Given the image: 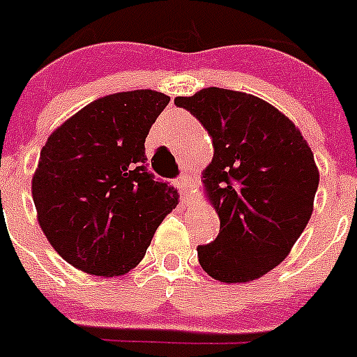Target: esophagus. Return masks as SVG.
<instances>
[{
    "label": "esophagus",
    "instance_id": "34e87169",
    "mask_svg": "<svg viewBox=\"0 0 357 357\" xmlns=\"http://www.w3.org/2000/svg\"><path fill=\"white\" fill-rule=\"evenodd\" d=\"M175 185L178 188V191H181L182 195V199H188L189 198V188H191V182H189V175H182L178 176L175 181Z\"/></svg>",
    "mask_w": 357,
    "mask_h": 357
}]
</instances>
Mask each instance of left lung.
I'll return each mask as SVG.
<instances>
[{
  "label": "left lung",
  "instance_id": "left-lung-1",
  "mask_svg": "<svg viewBox=\"0 0 357 357\" xmlns=\"http://www.w3.org/2000/svg\"><path fill=\"white\" fill-rule=\"evenodd\" d=\"M175 105L202 122L213 145L203 184L220 229L198 245L199 264L220 282H250L286 259L310 220L314 154L293 121L252 94L208 87Z\"/></svg>",
  "mask_w": 357,
  "mask_h": 357
}]
</instances>
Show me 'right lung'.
Returning <instances> with one entry per match:
<instances>
[{"label": "right lung", "mask_w": 357, "mask_h": 357, "mask_svg": "<svg viewBox=\"0 0 357 357\" xmlns=\"http://www.w3.org/2000/svg\"><path fill=\"white\" fill-rule=\"evenodd\" d=\"M169 103L151 89L100 98L49 137L33 175V202L50 245L91 275H124L144 259L178 203L145 166V138Z\"/></svg>", "instance_id": "right-lung-1"}]
</instances>
